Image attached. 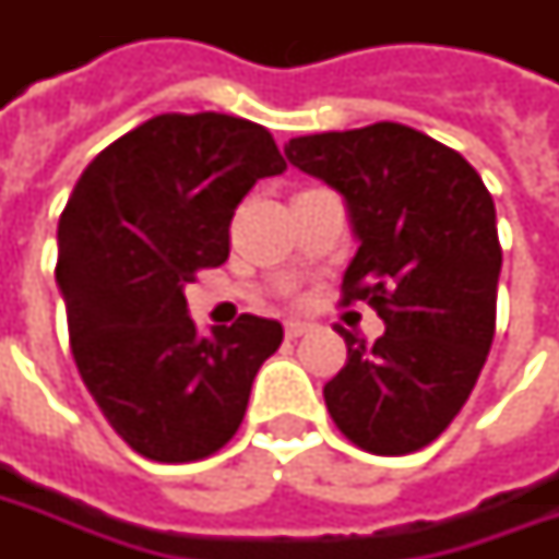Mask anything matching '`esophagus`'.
I'll use <instances>...</instances> for the list:
<instances>
[{
	"label": "esophagus",
	"mask_w": 559,
	"mask_h": 559,
	"mask_svg": "<svg viewBox=\"0 0 559 559\" xmlns=\"http://www.w3.org/2000/svg\"><path fill=\"white\" fill-rule=\"evenodd\" d=\"M308 330H311V323H305V320H289V323H286V338H301Z\"/></svg>",
	"instance_id": "esophagus-1"
}]
</instances>
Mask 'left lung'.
I'll return each instance as SVG.
<instances>
[{"label": "left lung", "mask_w": 559, "mask_h": 559, "mask_svg": "<svg viewBox=\"0 0 559 559\" xmlns=\"http://www.w3.org/2000/svg\"><path fill=\"white\" fill-rule=\"evenodd\" d=\"M286 158L342 195L360 242L345 301L385 323L373 345L338 326L348 364L323 385L330 417L370 454L419 451L461 414L495 338V202L463 155L389 120L298 136Z\"/></svg>", "instance_id": "8db88e82"}]
</instances>
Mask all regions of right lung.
Masks as SVG:
<instances>
[{
	"instance_id": "right-lung-1",
	"label": "right lung",
	"mask_w": 559,
	"mask_h": 559,
	"mask_svg": "<svg viewBox=\"0 0 559 559\" xmlns=\"http://www.w3.org/2000/svg\"><path fill=\"white\" fill-rule=\"evenodd\" d=\"M286 170L246 118L158 115L98 152L58 221L55 283L83 385L148 461H202L236 436L283 326L242 313L202 335L186 308L199 267L229 258L236 204Z\"/></svg>"
}]
</instances>
